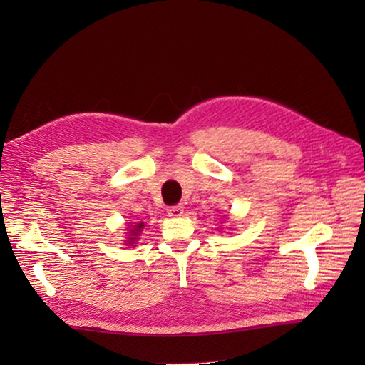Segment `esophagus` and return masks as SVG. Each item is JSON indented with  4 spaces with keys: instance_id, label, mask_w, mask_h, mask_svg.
<instances>
[{
    "instance_id": "34e87169",
    "label": "esophagus",
    "mask_w": 365,
    "mask_h": 365,
    "mask_svg": "<svg viewBox=\"0 0 365 365\" xmlns=\"http://www.w3.org/2000/svg\"><path fill=\"white\" fill-rule=\"evenodd\" d=\"M168 215L169 216H182L183 215V205H173V207H169L168 208Z\"/></svg>"
}]
</instances>
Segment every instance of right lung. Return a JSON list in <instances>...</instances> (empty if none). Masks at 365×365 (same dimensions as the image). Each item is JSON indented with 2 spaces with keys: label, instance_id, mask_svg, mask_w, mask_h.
Returning <instances> with one entry per match:
<instances>
[{
  "label": "right lung",
  "instance_id": "obj_1",
  "mask_svg": "<svg viewBox=\"0 0 365 365\" xmlns=\"http://www.w3.org/2000/svg\"><path fill=\"white\" fill-rule=\"evenodd\" d=\"M128 229V237L125 240V245H135L136 243V238L139 237V234H141L143 229H144V222L139 221V222H133L130 224Z\"/></svg>",
  "mask_w": 365,
  "mask_h": 365
}]
</instances>
